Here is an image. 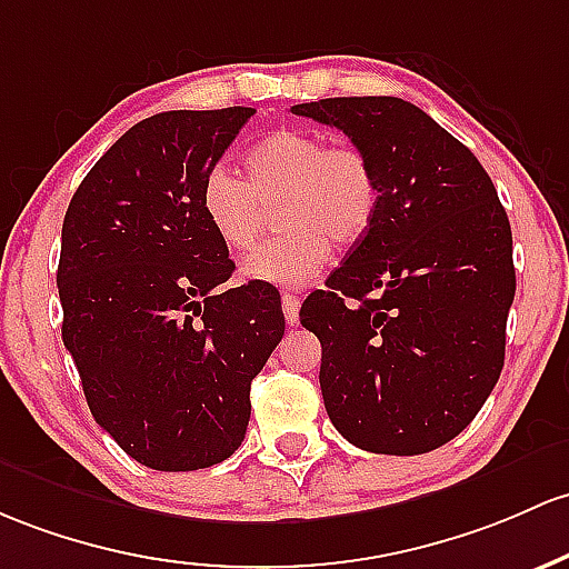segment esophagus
Instances as JSON below:
<instances>
[{
    "label": "esophagus",
    "mask_w": 569,
    "mask_h": 569,
    "mask_svg": "<svg viewBox=\"0 0 569 569\" xmlns=\"http://www.w3.org/2000/svg\"><path fill=\"white\" fill-rule=\"evenodd\" d=\"M280 302H283L286 323H289V327H297V323H299V297L283 295V297H280Z\"/></svg>",
    "instance_id": "34e87169"
}]
</instances>
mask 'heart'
Listing matches in <instances>:
<instances>
[{
	"label": "heart",
	"instance_id": "b5f03b06",
	"mask_svg": "<svg viewBox=\"0 0 569 569\" xmlns=\"http://www.w3.org/2000/svg\"><path fill=\"white\" fill-rule=\"evenodd\" d=\"M202 213L229 251L259 242L264 204L286 227L242 261V274L272 286H305L327 264L329 242L348 246L378 210V174L351 142L278 129L246 153V178L218 164L202 180Z\"/></svg>",
	"mask_w": 569,
	"mask_h": 569
}]
</instances>
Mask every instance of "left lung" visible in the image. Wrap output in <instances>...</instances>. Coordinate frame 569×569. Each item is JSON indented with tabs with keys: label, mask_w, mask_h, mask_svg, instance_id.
Returning <instances> with one entry per match:
<instances>
[{
	"label": "left lung",
	"mask_w": 569,
	"mask_h": 569,
	"mask_svg": "<svg viewBox=\"0 0 569 569\" xmlns=\"http://www.w3.org/2000/svg\"><path fill=\"white\" fill-rule=\"evenodd\" d=\"M370 156L378 210L305 299L321 395L361 451L416 457L453 440L497 386L516 295L513 234L495 183L453 134L397 97L291 108Z\"/></svg>",
	"instance_id": "1"
}]
</instances>
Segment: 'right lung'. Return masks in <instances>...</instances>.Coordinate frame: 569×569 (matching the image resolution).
I'll return each mask as SVG.
<instances>
[{"mask_svg": "<svg viewBox=\"0 0 569 569\" xmlns=\"http://www.w3.org/2000/svg\"><path fill=\"white\" fill-rule=\"evenodd\" d=\"M253 108L170 110L118 137L61 227V337L99 427L161 472L229 459L251 380L283 337L274 286L234 272L202 213V180Z\"/></svg>", "mask_w": 569, "mask_h": 569, "instance_id": "1", "label": "right lung"}]
</instances>
